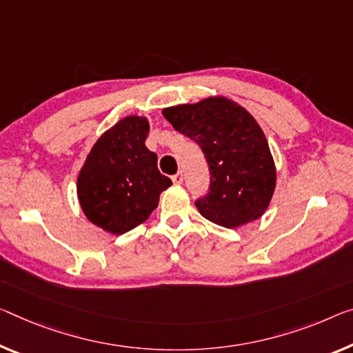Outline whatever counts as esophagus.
I'll use <instances>...</instances> for the list:
<instances>
[{
    "instance_id": "obj_1",
    "label": "esophagus",
    "mask_w": 353,
    "mask_h": 353,
    "mask_svg": "<svg viewBox=\"0 0 353 353\" xmlns=\"http://www.w3.org/2000/svg\"><path fill=\"white\" fill-rule=\"evenodd\" d=\"M172 181L175 183V184H181V183H183V173H181V172L175 173V175L172 176Z\"/></svg>"
}]
</instances>
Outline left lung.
Here are the masks:
<instances>
[{
  "mask_svg": "<svg viewBox=\"0 0 353 353\" xmlns=\"http://www.w3.org/2000/svg\"><path fill=\"white\" fill-rule=\"evenodd\" d=\"M162 115L202 148L210 165V192L195 202L205 219L236 229L259 219L276 188L267 137L251 113L224 96L167 107Z\"/></svg>",
  "mask_w": 353,
  "mask_h": 353,
  "instance_id": "left-lung-1",
  "label": "left lung"
}]
</instances>
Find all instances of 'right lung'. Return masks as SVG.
I'll return each mask as SVG.
<instances>
[{
	"instance_id": "obj_1",
	"label": "right lung",
	"mask_w": 353,
	"mask_h": 353,
	"mask_svg": "<svg viewBox=\"0 0 353 353\" xmlns=\"http://www.w3.org/2000/svg\"><path fill=\"white\" fill-rule=\"evenodd\" d=\"M146 117L129 115L96 140L77 176L80 208L112 235L142 224L158 207L170 178L158 170V156L145 146Z\"/></svg>"
}]
</instances>
